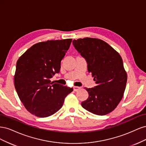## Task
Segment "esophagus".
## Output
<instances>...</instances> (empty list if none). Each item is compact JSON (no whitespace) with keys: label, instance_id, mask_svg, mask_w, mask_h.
Here are the masks:
<instances>
[{"label":"esophagus","instance_id":"1","mask_svg":"<svg viewBox=\"0 0 146 146\" xmlns=\"http://www.w3.org/2000/svg\"><path fill=\"white\" fill-rule=\"evenodd\" d=\"M80 88H81L80 87H78V86H74V91H77L80 90Z\"/></svg>","mask_w":146,"mask_h":146}]
</instances>
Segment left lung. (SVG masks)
<instances>
[{"mask_svg": "<svg viewBox=\"0 0 146 146\" xmlns=\"http://www.w3.org/2000/svg\"><path fill=\"white\" fill-rule=\"evenodd\" d=\"M72 43L86 60L88 72L97 84L86 88L89 97L82 102V107L98 115L110 113L122 100L126 87L127 74L121 55L100 39L87 37L74 39Z\"/></svg>", "mask_w": 146, "mask_h": 146, "instance_id": "obj_1", "label": "left lung"}]
</instances>
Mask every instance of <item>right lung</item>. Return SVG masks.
<instances>
[{
    "label": "right lung",
    "mask_w": 146,
    "mask_h": 146,
    "mask_svg": "<svg viewBox=\"0 0 146 146\" xmlns=\"http://www.w3.org/2000/svg\"><path fill=\"white\" fill-rule=\"evenodd\" d=\"M72 39L35 44L17 61L15 87L25 108L39 117L52 115L62 107L73 88L54 83L50 79L60 72L61 61Z\"/></svg>",
    "instance_id": "add662e5"
}]
</instances>
